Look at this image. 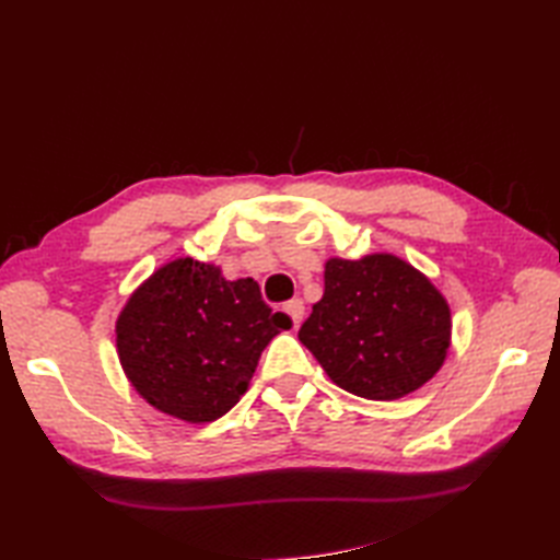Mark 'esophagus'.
Segmentation results:
<instances>
[{"label":"esophagus","mask_w":560,"mask_h":560,"mask_svg":"<svg viewBox=\"0 0 560 560\" xmlns=\"http://www.w3.org/2000/svg\"><path fill=\"white\" fill-rule=\"evenodd\" d=\"M283 313L291 317V327L299 329L303 323V315H305V305L301 301H291V303H287V307H283Z\"/></svg>","instance_id":"esophagus-1"}]
</instances>
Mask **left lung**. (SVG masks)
I'll return each instance as SVG.
<instances>
[{
  "label": "left lung",
  "mask_w": 560,
  "mask_h": 560,
  "mask_svg": "<svg viewBox=\"0 0 560 560\" xmlns=\"http://www.w3.org/2000/svg\"><path fill=\"white\" fill-rule=\"evenodd\" d=\"M299 339L337 387L392 401L423 387L452 343L450 303L411 261L392 253L325 261V293Z\"/></svg>",
  "instance_id": "8db88e82"
}]
</instances>
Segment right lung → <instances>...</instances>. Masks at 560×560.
<instances>
[{
	"label": "right lung",
	"mask_w": 560,
	"mask_h": 560,
	"mask_svg": "<svg viewBox=\"0 0 560 560\" xmlns=\"http://www.w3.org/2000/svg\"><path fill=\"white\" fill-rule=\"evenodd\" d=\"M289 327L255 279L229 281L213 261L177 257L129 295L115 347L127 383L153 409L209 423L241 401L261 351Z\"/></svg>",
	"instance_id": "add662e5"
}]
</instances>
